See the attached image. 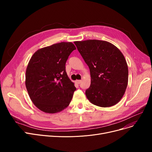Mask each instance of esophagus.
Segmentation results:
<instances>
[{"instance_id":"obj_1","label":"esophagus","mask_w":152,"mask_h":152,"mask_svg":"<svg viewBox=\"0 0 152 152\" xmlns=\"http://www.w3.org/2000/svg\"><path fill=\"white\" fill-rule=\"evenodd\" d=\"M76 83L77 84H80V83H81V80H76Z\"/></svg>"}]
</instances>
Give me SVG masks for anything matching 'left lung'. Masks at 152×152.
Wrapping results in <instances>:
<instances>
[{"label":"left lung","instance_id":"left-lung-1","mask_svg":"<svg viewBox=\"0 0 152 152\" xmlns=\"http://www.w3.org/2000/svg\"><path fill=\"white\" fill-rule=\"evenodd\" d=\"M89 66L91 77L86 95L92 104L113 106L121 100L128 83V67L123 54L110 42L100 40L75 41Z\"/></svg>","mask_w":152,"mask_h":152}]
</instances>
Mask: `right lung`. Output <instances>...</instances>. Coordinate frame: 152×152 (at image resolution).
I'll return each instance as SVG.
<instances>
[{
    "label": "right lung",
    "mask_w": 152,
    "mask_h": 152,
    "mask_svg": "<svg viewBox=\"0 0 152 152\" xmlns=\"http://www.w3.org/2000/svg\"><path fill=\"white\" fill-rule=\"evenodd\" d=\"M76 47L62 42L37 50L26 71L25 84L34 105L45 113H56L66 108L76 87L69 79L65 64Z\"/></svg>",
    "instance_id": "1"
}]
</instances>
